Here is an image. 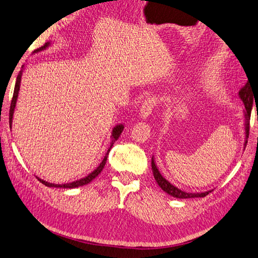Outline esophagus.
Listing matches in <instances>:
<instances>
[{"label": "esophagus", "instance_id": "1", "mask_svg": "<svg viewBox=\"0 0 258 258\" xmlns=\"http://www.w3.org/2000/svg\"><path fill=\"white\" fill-rule=\"evenodd\" d=\"M157 101L156 98L154 97H149L147 98L145 101H144V103L141 106V110H140V116L141 118H147L149 115L152 114V111L154 109V106L156 105Z\"/></svg>", "mask_w": 258, "mask_h": 258}]
</instances>
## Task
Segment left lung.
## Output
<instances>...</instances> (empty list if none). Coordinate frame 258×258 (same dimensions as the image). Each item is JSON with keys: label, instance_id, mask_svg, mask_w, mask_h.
I'll use <instances>...</instances> for the list:
<instances>
[{"label": "left lung", "instance_id": "8db88e82", "mask_svg": "<svg viewBox=\"0 0 258 258\" xmlns=\"http://www.w3.org/2000/svg\"><path fill=\"white\" fill-rule=\"evenodd\" d=\"M250 83H246L238 92V97L243 101L244 106H245V112H244V128H245V143L244 146L246 147L247 144V139H248V134H249V118H250V113H251V109H253V105L255 104L257 107V102H256V98L251 91L250 89ZM152 169H153V175L155 180L158 183L159 187L163 189L166 194H168L169 196H172L175 198H179V199H189V198H203L206 197L207 195H209V192H211L212 190L206 191V192H197V194H189L185 192V191H182L179 188L175 187V185L171 184L167 179H165L163 176H161L160 171L157 168V165L155 163L154 156L152 157Z\"/></svg>", "mask_w": 258, "mask_h": 258}]
</instances>
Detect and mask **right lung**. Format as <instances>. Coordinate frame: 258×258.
Listing matches in <instances>:
<instances>
[{
    "instance_id": "obj_1",
    "label": "right lung",
    "mask_w": 258,
    "mask_h": 258,
    "mask_svg": "<svg viewBox=\"0 0 258 258\" xmlns=\"http://www.w3.org/2000/svg\"><path fill=\"white\" fill-rule=\"evenodd\" d=\"M50 46V41H47V43L44 45L39 47L38 49L34 50V53H37L39 51H43L45 50L46 48H48ZM24 69H25V66H23L21 71L19 73V76H17L16 78V83H15V88H14V93H13V99H12V103H11V107H10V127L12 128V123H13V115H14V111H15V106H16V102H17V98H19V92H20V87H21V81H22V76H23V73H24ZM124 130V125L122 124H118V125H115V127L112 130V135H111V145L109 147V149H107V152L105 154V156L103 158V160L101 161V164L97 167V169H94L91 173H89V175L85 178H81L79 179V180H76L74 182H69V183H63V184H55V183H50V182H47L45 180H43V179H40L37 177L38 180L47 185V187H52V188H63V189H73V188H77V187H81V185H85V184H88L89 182H91L93 179L95 177L99 176V173L103 170L104 166H105V163H106V159H107V155H109V152L110 149L112 148L113 144L115 143V141H117V139L119 137V135H121V133Z\"/></svg>"
}]
</instances>
